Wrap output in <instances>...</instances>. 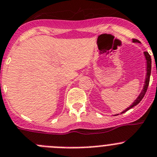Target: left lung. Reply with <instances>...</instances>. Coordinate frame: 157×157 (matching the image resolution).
<instances>
[{"instance_id": "1", "label": "left lung", "mask_w": 157, "mask_h": 157, "mask_svg": "<svg viewBox=\"0 0 157 157\" xmlns=\"http://www.w3.org/2000/svg\"><path fill=\"white\" fill-rule=\"evenodd\" d=\"M132 42H135V43H140V42L137 39H132ZM144 56L145 59H146V77H145V81H144V85H143V88L142 90V91L140 92V94H139V96L137 97V98L132 102L131 105L129 107H128L127 108H125L123 112H121L120 114H123L125 113V112H127L128 110L131 109L132 108L135 107L136 105H138L140 101H142V99L143 98V97H144L145 94H146V90H147V87L149 86V78H150V74H151V57L149 56V54L147 52H144ZM119 114H117V115H114V116L115 115H118Z\"/></svg>"}]
</instances>
